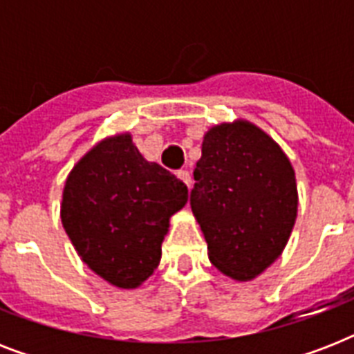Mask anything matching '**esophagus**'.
<instances>
[{
	"label": "esophagus",
	"instance_id": "obj_1",
	"mask_svg": "<svg viewBox=\"0 0 354 354\" xmlns=\"http://www.w3.org/2000/svg\"><path fill=\"white\" fill-rule=\"evenodd\" d=\"M178 176L182 178L183 183H185V185L191 189V185H193V178H191V172H189V171H178Z\"/></svg>",
	"mask_w": 354,
	"mask_h": 354
}]
</instances>
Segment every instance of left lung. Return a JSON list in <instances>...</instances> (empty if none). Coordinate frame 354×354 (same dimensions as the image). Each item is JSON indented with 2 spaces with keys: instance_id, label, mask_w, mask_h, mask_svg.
<instances>
[{
  "instance_id": "obj_1",
  "label": "left lung",
  "mask_w": 354,
  "mask_h": 354,
  "mask_svg": "<svg viewBox=\"0 0 354 354\" xmlns=\"http://www.w3.org/2000/svg\"><path fill=\"white\" fill-rule=\"evenodd\" d=\"M191 209L209 261L233 279L259 275L279 257L297 215L296 176L283 150L246 121L205 133Z\"/></svg>"
}]
</instances>
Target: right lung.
I'll return each mask as SVG.
<instances>
[{"instance_id": "add662e5", "label": "right lung", "mask_w": 354, "mask_h": 354, "mask_svg": "<svg viewBox=\"0 0 354 354\" xmlns=\"http://www.w3.org/2000/svg\"><path fill=\"white\" fill-rule=\"evenodd\" d=\"M187 196L180 178L145 160L122 133L101 141L69 172L62 224L95 274L136 288L160 264L169 218Z\"/></svg>"}]
</instances>
